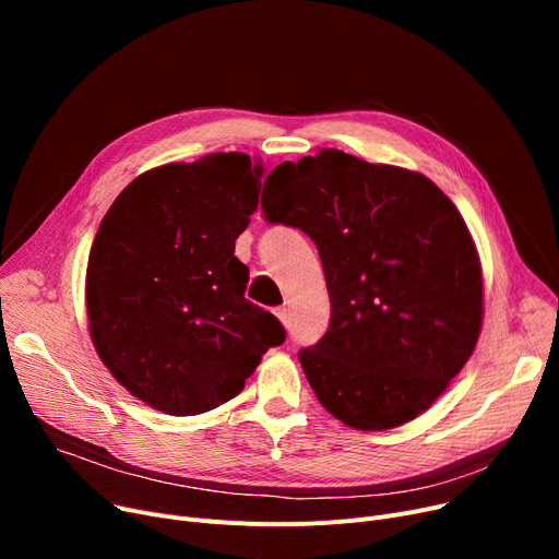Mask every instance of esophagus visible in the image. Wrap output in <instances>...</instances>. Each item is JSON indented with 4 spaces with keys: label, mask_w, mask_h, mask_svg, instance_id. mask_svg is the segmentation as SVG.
Segmentation results:
<instances>
[{
    "label": "esophagus",
    "mask_w": 559,
    "mask_h": 559,
    "mask_svg": "<svg viewBox=\"0 0 559 559\" xmlns=\"http://www.w3.org/2000/svg\"><path fill=\"white\" fill-rule=\"evenodd\" d=\"M276 317L281 319V324L287 329L289 326V317H287V310L285 308H276Z\"/></svg>",
    "instance_id": "1"
}]
</instances>
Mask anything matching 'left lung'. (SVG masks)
Returning <instances> with one entry per match:
<instances>
[{
  "mask_svg": "<svg viewBox=\"0 0 559 559\" xmlns=\"http://www.w3.org/2000/svg\"><path fill=\"white\" fill-rule=\"evenodd\" d=\"M287 209L264 211L317 245L331 324L299 360L319 403L358 430L413 421L472 358L483 270L453 201L419 171L340 150L281 163Z\"/></svg>",
  "mask_w": 559,
  "mask_h": 559,
  "instance_id": "left-lung-1",
  "label": "left lung"
}]
</instances>
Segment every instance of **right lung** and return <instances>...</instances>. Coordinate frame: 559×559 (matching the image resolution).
Returning <instances> with one entry per match:
<instances>
[{"label":"right lung","mask_w":559,"mask_h":559,"mask_svg":"<svg viewBox=\"0 0 559 559\" xmlns=\"http://www.w3.org/2000/svg\"><path fill=\"white\" fill-rule=\"evenodd\" d=\"M262 165L211 154L140 174L112 201L87 258L85 308L102 362L135 399L192 417L238 396L281 321L245 299L235 240Z\"/></svg>","instance_id":"1"}]
</instances>
